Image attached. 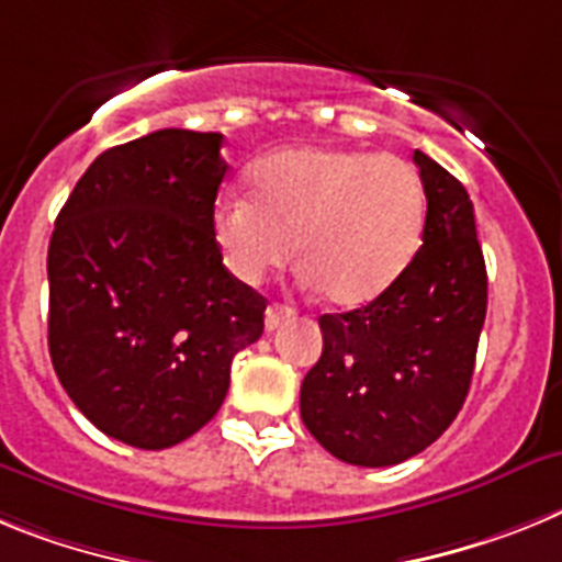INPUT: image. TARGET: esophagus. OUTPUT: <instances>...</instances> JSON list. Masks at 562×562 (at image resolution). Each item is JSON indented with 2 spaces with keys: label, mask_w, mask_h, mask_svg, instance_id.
Listing matches in <instances>:
<instances>
[{
  "label": "esophagus",
  "mask_w": 562,
  "mask_h": 562,
  "mask_svg": "<svg viewBox=\"0 0 562 562\" xmlns=\"http://www.w3.org/2000/svg\"><path fill=\"white\" fill-rule=\"evenodd\" d=\"M291 316H294V311L288 308V305H280V302H274V305H268V308H266V328L277 330L282 322H288Z\"/></svg>",
  "instance_id": "esophagus-1"
}]
</instances>
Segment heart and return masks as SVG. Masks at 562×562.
I'll return each mask as SVG.
<instances>
[{
	"mask_svg": "<svg viewBox=\"0 0 562 562\" xmlns=\"http://www.w3.org/2000/svg\"><path fill=\"white\" fill-rule=\"evenodd\" d=\"M251 198L221 194L214 246L240 282H260L294 251L300 277L325 300L356 308L409 266L424 228L422 178L396 155L288 146L248 175Z\"/></svg>",
	"mask_w": 562,
	"mask_h": 562,
	"instance_id": "obj_1",
	"label": "heart"
}]
</instances>
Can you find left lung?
Masks as SVG:
<instances>
[{"instance_id":"1","label":"left lung","mask_w":562,"mask_h":562,"mask_svg":"<svg viewBox=\"0 0 562 562\" xmlns=\"http://www.w3.org/2000/svg\"><path fill=\"white\" fill-rule=\"evenodd\" d=\"M413 160L427 198L422 248L364 308L319 316L325 345L300 390L311 436L356 467L407 461L456 422L486 319L470 194L418 149Z\"/></svg>"}]
</instances>
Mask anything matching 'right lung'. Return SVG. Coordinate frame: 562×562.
<instances>
[{"label":"right lung","mask_w":562,"mask_h":562,"mask_svg":"<svg viewBox=\"0 0 562 562\" xmlns=\"http://www.w3.org/2000/svg\"><path fill=\"white\" fill-rule=\"evenodd\" d=\"M221 133L158 130L92 160L47 248L58 382L104 436L166 450L214 418L266 300L234 280L212 217Z\"/></svg>","instance_id":"right-lung-1"}]
</instances>
